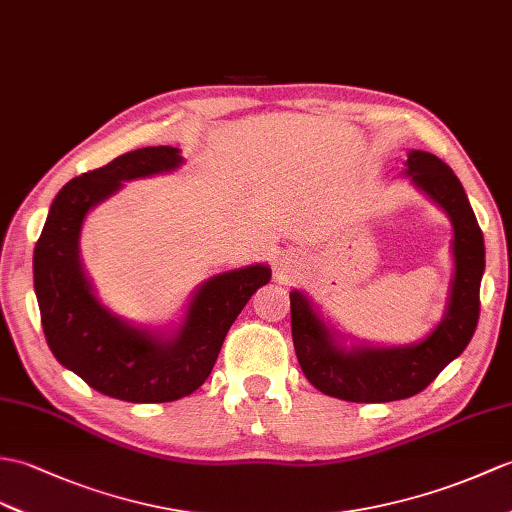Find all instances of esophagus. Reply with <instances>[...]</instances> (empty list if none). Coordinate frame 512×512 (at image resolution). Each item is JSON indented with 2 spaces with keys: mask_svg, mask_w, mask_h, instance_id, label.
Here are the masks:
<instances>
[{
  "mask_svg": "<svg viewBox=\"0 0 512 512\" xmlns=\"http://www.w3.org/2000/svg\"><path fill=\"white\" fill-rule=\"evenodd\" d=\"M275 268H277V272L279 275H283V277H288L290 272L294 270V266H292V261L288 259V257H277L275 259Z\"/></svg>",
  "mask_w": 512,
  "mask_h": 512,
  "instance_id": "34e87169",
  "label": "esophagus"
}]
</instances>
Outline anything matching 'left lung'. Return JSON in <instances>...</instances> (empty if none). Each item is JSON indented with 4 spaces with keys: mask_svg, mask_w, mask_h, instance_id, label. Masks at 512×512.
Masks as SVG:
<instances>
[{
    "mask_svg": "<svg viewBox=\"0 0 512 512\" xmlns=\"http://www.w3.org/2000/svg\"><path fill=\"white\" fill-rule=\"evenodd\" d=\"M412 185L441 207L454 229V279L445 314L430 336L399 347L351 344L325 323L301 290L290 292L294 351L310 384L329 397L355 403L408 399L430 386L443 368L467 349L480 318L484 237L454 170L436 154L410 150L406 170Z\"/></svg>",
    "mask_w": 512,
    "mask_h": 512,
    "instance_id": "obj_1",
    "label": "left lung"
}]
</instances>
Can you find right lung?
Returning a JSON list of instances; mask_svg holds the SVG:
<instances>
[{"label": "right lung", "instance_id": "right-lung-1", "mask_svg": "<svg viewBox=\"0 0 512 512\" xmlns=\"http://www.w3.org/2000/svg\"><path fill=\"white\" fill-rule=\"evenodd\" d=\"M181 165L178 148L150 146L71 178L56 194L34 246V292L54 358L113 399L165 403L192 395L209 377L235 318L270 281L266 264L202 281L183 320L170 331L130 325L98 301L80 259L87 213L126 181L174 172Z\"/></svg>", "mask_w": 512, "mask_h": 512}]
</instances>
